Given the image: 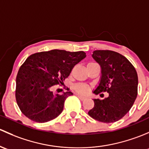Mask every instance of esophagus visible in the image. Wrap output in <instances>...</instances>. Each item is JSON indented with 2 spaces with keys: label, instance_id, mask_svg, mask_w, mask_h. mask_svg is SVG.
Listing matches in <instances>:
<instances>
[{
  "label": "esophagus",
  "instance_id": "obj_1",
  "mask_svg": "<svg viewBox=\"0 0 149 149\" xmlns=\"http://www.w3.org/2000/svg\"><path fill=\"white\" fill-rule=\"evenodd\" d=\"M77 95V97L79 98V99L81 100H85L86 98V97H85V96H82V95Z\"/></svg>",
  "mask_w": 149,
  "mask_h": 149
}]
</instances>
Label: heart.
Masks as SVG:
<instances>
[{
	"label": "heart",
	"instance_id": "obj_1",
	"mask_svg": "<svg viewBox=\"0 0 149 149\" xmlns=\"http://www.w3.org/2000/svg\"><path fill=\"white\" fill-rule=\"evenodd\" d=\"M73 90L79 94L85 95L88 93L90 88H89L88 86L83 85V84H78V85H74L73 87Z\"/></svg>",
	"mask_w": 149,
	"mask_h": 149
}]
</instances>
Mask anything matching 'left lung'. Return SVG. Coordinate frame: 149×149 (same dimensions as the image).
I'll use <instances>...</instances> for the list:
<instances>
[{
  "label": "left lung",
  "mask_w": 149,
  "mask_h": 149,
  "mask_svg": "<svg viewBox=\"0 0 149 149\" xmlns=\"http://www.w3.org/2000/svg\"><path fill=\"white\" fill-rule=\"evenodd\" d=\"M93 57L100 65L102 72L100 82L94 93L107 92L109 95L102 100H93L95 105L88 114L100 122H116L127 114L136 100L137 72L133 64L118 52L95 50Z\"/></svg>",
  "instance_id": "8db88e82"
}]
</instances>
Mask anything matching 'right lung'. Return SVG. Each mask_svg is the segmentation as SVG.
Returning <instances> with one entry per match:
<instances>
[{
	"instance_id": "1",
	"label": "right lung",
	"mask_w": 149,
	"mask_h": 149,
	"mask_svg": "<svg viewBox=\"0 0 149 149\" xmlns=\"http://www.w3.org/2000/svg\"><path fill=\"white\" fill-rule=\"evenodd\" d=\"M85 52L54 49L30 55L16 76V100L24 116L37 123L53 120L62 112L64 101L73 93L54 94V85H62Z\"/></svg>"
}]
</instances>
